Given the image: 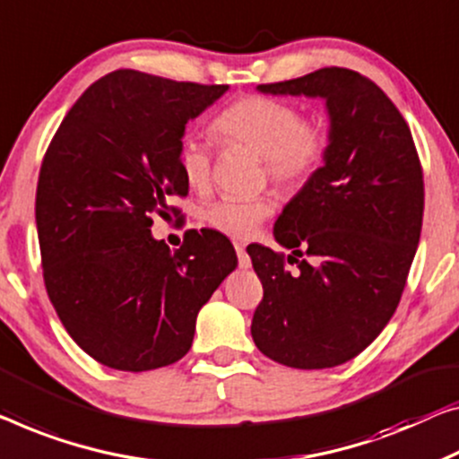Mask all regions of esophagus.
Returning <instances> with one entry per match:
<instances>
[{"instance_id":"esophagus-1","label":"esophagus","mask_w":459,"mask_h":459,"mask_svg":"<svg viewBox=\"0 0 459 459\" xmlns=\"http://www.w3.org/2000/svg\"><path fill=\"white\" fill-rule=\"evenodd\" d=\"M235 251H237V257H238V268L241 270H249L251 268V257L247 255V251L241 243H235Z\"/></svg>"}]
</instances>
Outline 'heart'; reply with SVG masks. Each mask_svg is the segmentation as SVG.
<instances>
[{
  "instance_id": "1",
  "label": "heart",
  "mask_w": 459,
  "mask_h": 459,
  "mask_svg": "<svg viewBox=\"0 0 459 459\" xmlns=\"http://www.w3.org/2000/svg\"><path fill=\"white\" fill-rule=\"evenodd\" d=\"M214 132L222 140L243 143L264 159L270 181L282 189H295L324 167L330 152V129L317 119H303L300 108L268 97H245L229 105L214 119ZM177 164L189 187L202 189L210 179L208 143L186 138ZM265 197L221 200L206 210L204 221L232 238H249L270 214Z\"/></svg>"
}]
</instances>
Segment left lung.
<instances>
[{
    "instance_id": "8db88e82",
    "label": "left lung",
    "mask_w": 459,
    "mask_h": 459,
    "mask_svg": "<svg viewBox=\"0 0 459 459\" xmlns=\"http://www.w3.org/2000/svg\"><path fill=\"white\" fill-rule=\"evenodd\" d=\"M257 91L324 99L330 152L273 224L290 255L247 247L264 286L251 336L280 365L336 367L379 336L404 292L425 210L420 160L404 117L359 72L324 67Z\"/></svg>"
}]
</instances>
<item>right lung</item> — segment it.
Returning a JSON list of instances; mask_svg holds the SVG:
<instances>
[{
    "label": "right lung",
    "mask_w": 459,
    "mask_h": 459,
    "mask_svg": "<svg viewBox=\"0 0 459 459\" xmlns=\"http://www.w3.org/2000/svg\"><path fill=\"white\" fill-rule=\"evenodd\" d=\"M227 84L117 70L76 100L47 148L37 186L47 295L74 342L100 365L152 371L186 357L195 317L237 268L227 237L150 235L170 195H187L177 154L187 121Z\"/></svg>",
    "instance_id": "add662e5"
}]
</instances>
